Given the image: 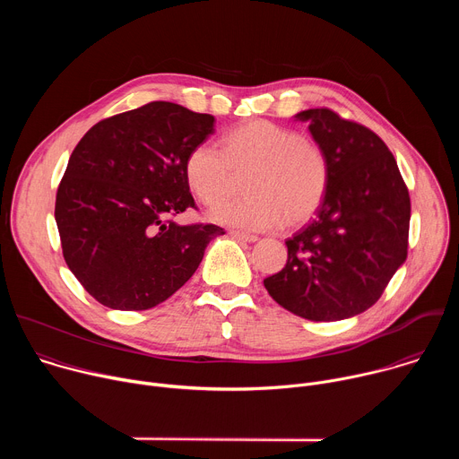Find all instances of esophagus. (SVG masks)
Listing matches in <instances>:
<instances>
[{
  "label": "esophagus",
  "mask_w": 459,
  "mask_h": 459,
  "mask_svg": "<svg viewBox=\"0 0 459 459\" xmlns=\"http://www.w3.org/2000/svg\"><path fill=\"white\" fill-rule=\"evenodd\" d=\"M230 236L236 238V239H239V241H247V243H252V241L257 239V236L248 234V232H239V230H230Z\"/></svg>",
  "instance_id": "34e87169"
}]
</instances>
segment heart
<instances>
[{
    "mask_svg": "<svg viewBox=\"0 0 459 459\" xmlns=\"http://www.w3.org/2000/svg\"><path fill=\"white\" fill-rule=\"evenodd\" d=\"M243 198L211 211L218 223L247 230L310 221L329 188V160L317 142L267 119H250L223 138V151L204 142L185 158L190 190L205 205L229 195L243 176Z\"/></svg>",
    "mask_w": 459,
    "mask_h": 459,
    "instance_id": "heart-1",
    "label": "heart"
}]
</instances>
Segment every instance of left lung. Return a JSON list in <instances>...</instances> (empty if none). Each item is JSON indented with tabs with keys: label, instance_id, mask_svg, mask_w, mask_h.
<instances>
[{
	"label": "left lung",
	"instance_id": "8db88e82",
	"mask_svg": "<svg viewBox=\"0 0 459 459\" xmlns=\"http://www.w3.org/2000/svg\"><path fill=\"white\" fill-rule=\"evenodd\" d=\"M329 160L317 218L289 238L285 267L264 280L276 303L310 321L370 308L403 265L411 195L398 163L365 125L319 107L296 114Z\"/></svg>",
	"mask_w": 459,
	"mask_h": 459
}]
</instances>
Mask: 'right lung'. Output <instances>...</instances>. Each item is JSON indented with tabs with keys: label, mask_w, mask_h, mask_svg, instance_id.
I'll return each mask as SVG.
<instances>
[{
	"label": "right lung",
	"mask_w": 459,
	"mask_h": 459,
	"mask_svg": "<svg viewBox=\"0 0 459 459\" xmlns=\"http://www.w3.org/2000/svg\"><path fill=\"white\" fill-rule=\"evenodd\" d=\"M214 133V116L151 101L101 119L71 154L56 194L63 257L83 289L116 310H147L200 267L212 223L178 225L195 209L185 158Z\"/></svg>",
	"instance_id": "add662e5"
}]
</instances>
